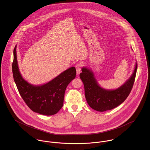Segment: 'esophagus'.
<instances>
[{
    "instance_id": "1",
    "label": "esophagus",
    "mask_w": 150,
    "mask_h": 150,
    "mask_svg": "<svg viewBox=\"0 0 150 150\" xmlns=\"http://www.w3.org/2000/svg\"><path fill=\"white\" fill-rule=\"evenodd\" d=\"M81 66H82V64L81 63H78L76 66H75V68H76V74L77 75H79L81 72Z\"/></svg>"
}]
</instances>
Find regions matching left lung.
<instances>
[{"label":"left lung","mask_w":150,"mask_h":150,"mask_svg":"<svg viewBox=\"0 0 150 150\" xmlns=\"http://www.w3.org/2000/svg\"><path fill=\"white\" fill-rule=\"evenodd\" d=\"M138 64L130 78L122 86L115 90H105L98 83L91 69L83 67L80 78L84 87L85 97L87 103L92 109L103 112L112 110L122 103L126 99L132 88Z\"/></svg>","instance_id":"left-lung-1"}]
</instances>
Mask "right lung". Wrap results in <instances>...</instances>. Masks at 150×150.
Returning a JSON list of instances; mask_svg holds the SVG:
<instances>
[{
	"instance_id": "right-lung-1",
	"label": "right lung",
	"mask_w": 150,
	"mask_h": 150,
	"mask_svg": "<svg viewBox=\"0 0 150 150\" xmlns=\"http://www.w3.org/2000/svg\"><path fill=\"white\" fill-rule=\"evenodd\" d=\"M16 49V46L13 50L12 74L23 100L35 112L48 116L57 114L63 105L64 93L67 86L76 76L75 68L72 67L66 69L46 84L34 86L25 81L21 74Z\"/></svg>"
}]
</instances>
